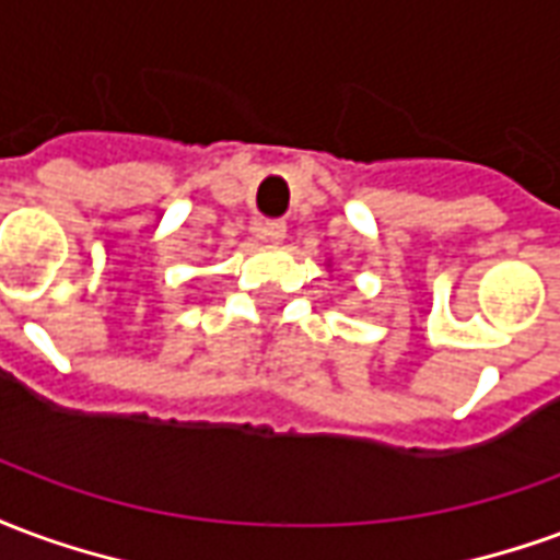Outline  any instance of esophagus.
<instances>
[{
  "mask_svg": "<svg viewBox=\"0 0 560 560\" xmlns=\"http://www.w3.org/2000/svg\"><path fill=\"white\" fill-rule=\"evenodd\" d=\"M257 231H260V236L269 240V243H284V236H288V224L279 219H272V221H264Z\"/></svg>",
  "mask_w": 560,
  "mask_h": 560,
  "instance_id": "34e87169",
  "label": "esophagus"
}]
</instances>
